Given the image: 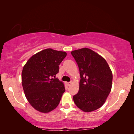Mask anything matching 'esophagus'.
<instances>
[{"instance_id": "34e87169", "label": "esophagus", "mask_w": 134, "mask_h": 134, "mask_svg": "<svg viewBox=\"0 0 134 134\" xmlns=\"http://www.w3.org/2000/svg\"><path fill=\"white\" fill-rule=\"evenodd\" d=\"M71 83H72V81H70V82H67V83H66L67 85L68 86H69L70 85H71Z\"/></svg>"}]
</instances>
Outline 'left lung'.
I'll list each match as a JSON object with an SVG mask.
<instances>
[{"label": "left lung", "instance_id": "8db88e82", "mask_svg": "<svg viewBox=\"0 0 134 134\" xmlns=\"http://www.w3.org/2000/svg\"><path fill=\"white\" fill-rule=\"evenodd\" d=\"M80 71L79 90L73 96L76 105L85 112L97 109L109 94L112 72L102 57L87 48L71 52Z\"/></svg>", "mask_w": 134, "mask_h": 134}]
</instances>
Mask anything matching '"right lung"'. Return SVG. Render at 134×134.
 Wrapping results in <instances>:
<instances>
[{"instance_id":"add662e5","label":"right lung","mask_w":134,"mask_h":134,"mask_svg":"<svg viewBox=\"0 0 134 134\" xmlns=\"http://www.w3.org/2000/svg\"><path fill=\"white\" fill-rule=\"evenodd\" d=\"M66 55L65 52L47 48L32 56L24 65L22 84L25 94L39 112H51L60 103L65 90L62 81L55 77Z\"/></svg>"}]
</instances>
